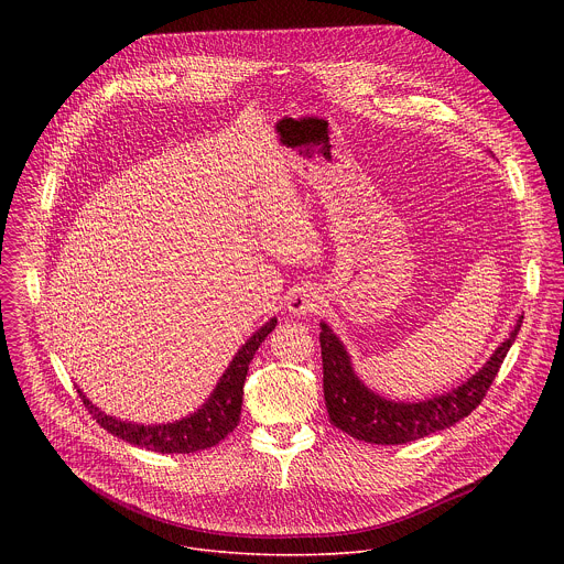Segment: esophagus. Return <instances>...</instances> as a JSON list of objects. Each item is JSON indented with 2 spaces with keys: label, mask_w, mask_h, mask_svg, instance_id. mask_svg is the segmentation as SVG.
I'll return each instance as SVG.
<instances>
[{
  "label": "esophagus",
  "mask_w": 564,
  "mask_h": 564,
  "mask_svg": "<svg viewBox=\"0 0 564 564\" xmlns=\"http://www.w3.org/2000/svg\"><path fill=\"white\" fill-rule=\"evenodd\" d=\"M288 312L294 316H305L310 312H316L321 305V294L316 292V288L312 285H303V288H294L288 294Z\"/></svg>",
  "instance_id": "1"
}]
</instances>
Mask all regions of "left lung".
<instances>
[{
  "label": "left lung",
  "mask_w": 564,
  "mask_h": 564,
  "mask_svg": "<svg viewBox=\"0 0 564 564\" xmlns=\"http://www.w3.org/2000/svg\"><path fill=\"white\" fill-rule=\"evenodd\" d=\"M522 318L524 316L520 314L509 339L494 350L489 361L475 375L448 392L420 401H394L368 388L359 379L344 341L326 321H321L318 341L321 359H324V397L330 422L355 440L386 446L415 442L431 433L451 429L459 420L468 417L485 399L520 333Z\"/></svg>",
  "instance_id": "left-lung-1"
}]
</instances>
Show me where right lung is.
I'll return each mask as SVG.
<instances>
[{
  "mask_svg": "<svg viewBox=\"0 0 564 564\" xmlns=\"http://www.w3.org/2000/svg\"><path fill=\"white\" fill-rule=\"evenodd\" d=\"M276 328V316L263 324L238 352L231 357L229 366L216 381L214 390L205 399L194 413L187 417H181L176 422L165 424H138L127 422L113 415H107L100 411L94 401L87 399L83 390H77L83 397L85 406L94 415V420L107 429L118 440H124L127 444L155 451V453H196L216 446L220 440H225L240 420V406H243V386L246 375L250 370V361L254 359L259 346L265 341V337Z\"/></svg>",
  "mask_w": 564,
  "mask_h": 564,
  "instance_id": "add662e5",
  "label": "right lung"
}]
</instances>
